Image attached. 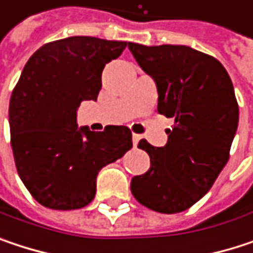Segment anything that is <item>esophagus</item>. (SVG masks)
Returning <instances> with one entry per match:
<instances>
[{
  "mask_svg": "<svg viewBox=\"0 0 253 253\" xmlns=\"http://www.w3.org/2000/svg\"><path fill=\"white\" fill-rule=\"evenodd\" d=\"M131 140H133V146H137V143H139V140H140V134L133 133V134H131Z\"/></svg>",
  "mask_w": 253,
  "mask_h": 253,
  "instance_id": "esophagus-1",
  "label": "esophagus"
}]
</instances>
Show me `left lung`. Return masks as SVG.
Masks as SVG:
<instances>
[{
    "mask_svg": "<svg viewBox=\"0 0 253 253\" xmlns=\"http://www.w3.org/2000/svg\"><path fill=\"white\" fill-rule=\"evenodd\" d=\"M128 49L155 82L158 113L174 119L166 146L139 142L151 167L131 178L130 189L152 211L181 212L208 193L227 164L239 123L233 83L218 60L186 45L128 42Z\"/></svg>",
    "mask_w": 253,
    "mask_h": 253,
    "instance_id": "8db88e82",
    "label": "left lung"
}]
</instances>
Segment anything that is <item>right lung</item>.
I'll use <instances>...</instances> for the list:
<instances>
[{
    "label": "right lung",
    "instance_id": "right-lung-1",
    "mask_svg": "<svg viewBox=\"0 0 253 253\" xmlns=\"http://www.w3.org/2000/svg\"><path fill=\"white\" fill-rule=\"evenodd\" d=\"M127 42L70 36L41 46L26 63L8 108L11 148L26 189L51 210H79L95 198L102 167L133 146L126 126H77L82 101H96L102 70Z\"/></svg>",
    "mask_w": 253,
    "mask_h": 253
}]
</instances>
